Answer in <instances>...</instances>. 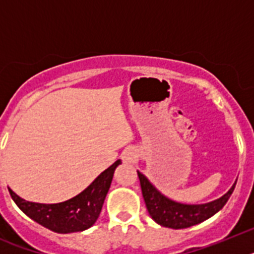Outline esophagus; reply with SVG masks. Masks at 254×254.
Returning a JSON list of instances; mask_svg holds the SVG:
<instances>
[{
    "mask_svg": "<svg viewBox=\"0 0 254 254\" xmlns=\"http://www.w3.org/2000/svg\"><path fill=\"white\" fill-rule=\"evenodd\" d=\"M137 151L134 149H127L125 150V152L122 154V160L125 163H134L137 160Z\"/></svg>",
    "mask_w": 254,
    "mask_h": 254,
    "instance_id": "34e87169",
    "label": "esophagus"
}]
</instances>
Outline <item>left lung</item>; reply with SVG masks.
Returning a JSON list of instances; mask_svg holds the SVG:
<instances>
[{
  "instance_id": "left-lung-1",
  "label": "left lung",
  "mask_w": 254,
  "mask_h": 254,
  "mask_svg": "<svg viewBox=\"0 0 254 254\" xmlns=\"http://www.w3.org/2000/svg\"><path fill=\"white\" fill-rule=\"evenodd\" d=\"M137 174L140 178L143 199L151 219L159 225L172 229L190 228L214 216L228 202L229 197L232 196L237 185V182H234L232 188L224 196L211 202L201 203V205H187L168 198L142 173L137 170Z\"/></svg>"
}]
</instances>
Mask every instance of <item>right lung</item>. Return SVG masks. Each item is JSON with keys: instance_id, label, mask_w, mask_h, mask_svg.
Listing matches in <instances>:
<instances>
[{"instance_id": "add662e5", "label": "right lung", "mask_w": 254, "mask_h": 254, "mask_svg": "<svg viewBox=\"0 0 254 254\" xmlns=\"http://www.w3.org/2000/svg\"><path fill=\"white\" fill-rule=\"evenodd\" d=\"M122 163L117 160L111 167L100 173L81 193L60 203L30 202L17 196L8 188L13 202L20 210L44 228L60 234L84 232L91 228L98 220L103 203L111 187L116 168Z\"/></svg>"}]
</instances>
